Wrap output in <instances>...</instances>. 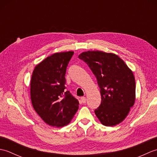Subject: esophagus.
I'll use <instances>...</instances> for the list:
<instances>
[{
	"mask_svg": "<svg viewBox=\"0 0 157 157\" xmlns=\"http://www.w3.org/2000/svg\"><path fill=\"white\" fill-rule=\"evenodd\" d=\"M86 97H84V96H83V97H82L81 98V101H82V103H86Z\"/></svg>",
	"mask_w": 157,
	"mask_h": 157,
	"instance_id": "34e87169",
	"label": "esophagus"
}]
</instances>
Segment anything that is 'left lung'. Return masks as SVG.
<instances>
[{
	"mask_svg": "<svg viewBox=\"0 0 157 157\" xmlns=\"http://www.w3.org/2000/svg\"><path fill=\"white\" fill-rule=\"evenodd\" d=\"M85 61L97 79L101 104L94 113L102 125L115 126L125 119L136 100V82L132 71L114 53L83 52Z\"/></svg>",
	"mask_w": 157,
	"mask_h": 157,
	"instance_id": "left-lung-1",
	"label": "left lung"
}]
</instances>
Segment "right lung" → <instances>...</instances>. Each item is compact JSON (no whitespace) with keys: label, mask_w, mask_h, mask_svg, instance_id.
<instances>
[{"label":"right lung","mask_w":157,"mask_h":157,"mask_svg":"<svg viewBox=\"0 0 157 157\" xmlns=\"http://www.w3.org/2000/svg\"><path fill=\"white\" fill-rule=\"evenodd\" d=\"M73 51L56 52L35 67L30 83V96L36 112L48 125L61 128L70 123L79 102L65 88L67 66Z\"/></svg>","instance_id":"1"}]
</instances>
